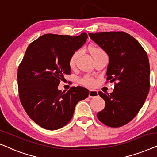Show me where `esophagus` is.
<instances>
[{"label": "esophagus", "instance_id": "obj_1", "mask_svg": "<svg viewBox=\"0 0 157 157\" xmlns=\"http://www.w3.org/2000/svg\"><path fill=\"white\" fill-rule=\"evenodd\" d=\"M98 91L96 90H89L88 96L90 97V98H94V97L98 96Z\"/></svg>", "mask_w": 157, "mask_h": 157}]
</instances>
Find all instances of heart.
<instances>
[{
  "instance_id": "heart-1",
  "label": "heart",
  "mask_w": 157,
  "mask_h": 157,
  "mask_svg": "<svg viewBox=\"0 0 157 157\" xmlns=\"http://www.w3.org/2000/svg\"><path fill=\"white\" fill-rule=\"evenodd\" d=\"M89 52H90L91 56H93V58L99 54H101V53H105L104 51L103 50L102 48L96 46H92L89 48ZM80 54V51H76L71 55L70 58L69 59V66L70 68L73 69L75 67L77 63V59H78ZM81 83L85 85H87V86H93V85H95V80H93L92 77L86 76L83 77L82 80H81Z\"/></svg>"
}]
</instances>
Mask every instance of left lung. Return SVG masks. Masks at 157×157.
Segmentation results:
<instances>
[{
  "label": "left lung",
  "mask_w": 157,
  "mask_h": 157,
  "mask_svg": "<svg viewBox=\"0 0 157 157\" xmlns=\"http://www.w3.org/2000/svg\"><path fill=\"white\" fill-rule=\"evenodd\" d=\"M89 36L108 54L106 80L114 82L110 94L98 92L106 106L97 117L109 127H122L136 116L149 92L147 53L138 40L124 32L89 33Z\"/></svg>",
  "instance_id": "obj_1"
}]
</instances>
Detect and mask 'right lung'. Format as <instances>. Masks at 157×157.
I'll list each match as a JSON object with an SVG mask.
<instances>
[{
  "label": "right lung",
  "mask_w": 157,
  "mask_h": 157,
  "mask_svg": "<svg viewBox=\"0 0 157 157\" xmlns=\"http://www.w3.org/2000/svg\"><path fill=\"white\" fill-rule=\"evenodd\" d=\"M88 38L46 34L31 43L17 72L21 104L36 124L54 130L71 120L76 104L88 96L89 90L72 87L67 93L58 89L64 75L70 74L69 59Z\"/></svg>",
  "instance_id": "1"
}]
</instances>
